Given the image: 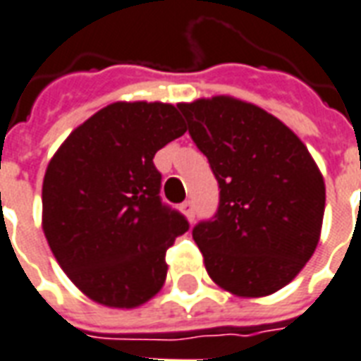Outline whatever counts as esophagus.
<instances>
[{"mask_svg":"<svg viewBox=\"0 0 361 361\" xmlns=\"http://www.w3.org/2000/svg\"><path fill=\"white\" fill-rule=\"evenodd\" d=\"M183 212H184V215H186V217H188V221H194V215H196V213H194V202H192V200H186V202H183Z\"/></svg>","mask_w":361,"mask_h":361,"instance_id":"1","label":"esophagus"}]
</instances>
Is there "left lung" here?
Instances as JSON below:
<instances>
[{"label": "left lung", "instance_id": "left-lung-1", "mask_svg": "<svg viewBox=\"0 0 361 361\" xmlns=\"http://www.w3.org/2000/svg\"><path fill=\"white\" fill-rule=\"evenodd\" d=\"M219 184V207L192 236L209 277L244 298L277 292L319 242L325 183L290 128L228 96L178 104Z\"/></svg>", "mask_w": 361, "mask_h": 361}]
</instances>
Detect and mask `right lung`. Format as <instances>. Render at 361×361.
I'll return each mask as SVG.
<instances>
[{"label":"right lung","mask_w":361,"mask_h":361,"mask_svg":"<svg viewBox=\"0 0 361 361\" xmlns=\"http://www.w3.org/2000/svg\"><path fill=\"white\" fill-rule=\"evenodd\" d=\"M184 133L175 105L117 102L75 128L47 165V244L97 304L136 307L161 290L167 248L190 225L161 202L154 155Z\"/></svg>","instance_id":"right-lung-1"}]
</instances>
